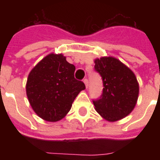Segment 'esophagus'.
<instances>
[{
  "instance_id": "1",
  "label": "esophagus",
  "mask_w": 160,
  "mask_h": 160,
  "mask_svg": "<svg viewBox=\"0 0 160 160\" xmlns=\"http://www.w3.org/2000/svg\"><path fill=\"white\" fill-rule=\"evenodd\" d=\"M83 82L85 83V87L88 88V85H89V81H88L87 79H84V80H83Z\"/></svg>"
}]
</instances>
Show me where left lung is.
<instances>
[{
    "label": "left lung",
    "mask_w": 160,
    "mask_h": 160,
    "mask_svg": "<svg viewBox=\"0 0 160 160\" xmlns=\"http://www.w3.org/2000/svg\"><path fill=\"white\" fill-rule=\"evenodd\" d=\"M94 62L104 85L102 95L93 101L95 110L107 121L124 119L134 109L139 97L136 76L124 63L112 56L97 58Z\"/></svg>",
    "instance_id": "obj_1"
}]
</instances>
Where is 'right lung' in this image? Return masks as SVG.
Segmentation results:
<instances>
[{"label":"right lung","mask_w":160,"mask_h":160,"mask_svg":"<svg viewBox=\"0 0 160 160\" xmlns=\"http://www.w3.org/2000/svg\"><path fill=\"white\" fill-rule=\"evenodd\" d=\"M75 67L62 54H49L31 70L26 95L35 113L44 120L56 122L68 114L85 85L75 80Z\"/></svg>","instance_id":"add662e5"}]
</instances>
